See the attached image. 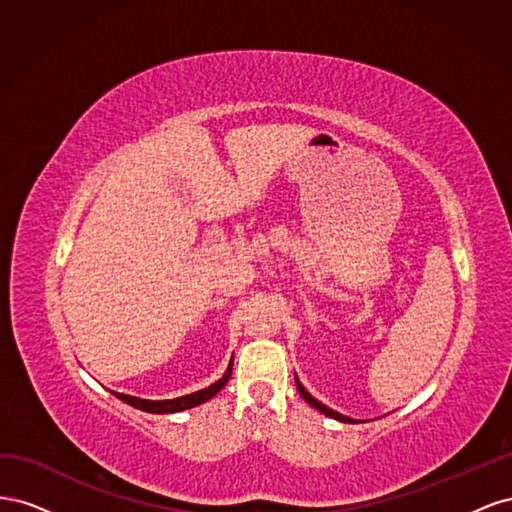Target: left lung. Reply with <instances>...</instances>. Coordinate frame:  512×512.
<instances>
[{
  "label": "left lung",
  "mask_w": 512,
  "mask_h": 512,
  "mask_svg": "<svg viewBox=\"0 0 512 512\" xmlns=\"http://www.w3.org/2000/svg\"><path fill=\"white\" fill-rule=\"evenodd\" d=\"M297 389H299V393H301V397L307 401L309 406H314L316 410H320L322 414H327V416H331V418H337V421H342V423H356L354 418H348V416H344V414H339V412H335V410H331V408H327L324 404H320L318 399H314L312 395H309L305 389H303V384L297 380Z\"/></svg>",
  "instance_id": "8db88e82"
}]
</instances>
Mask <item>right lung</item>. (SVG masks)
Returning <instances> with one entry per match:
<instances>
[{"label": "right lung", "instance_id": "obj_1", "mask_svg": "<svg viewBox=\"0 0 512 512\" xmlns=\"http://www.w3.org/2000/svg\"><path fill=\"white\" fill-rule=\"evenodd\" d=\"M230 374H232V363L228 365V371L226 374L215 382L211 386H207V389L198 391V393H192V395H183V397H177V399H164V401H149V399H138V397H130V395H123V393H115V397H119L121 401H126V404L138 408V410H145V412H151V414H170V412H181V410H188V408H194V406H200L205 404V401H209L213 395H218L226 382L230 380Z\"/></svg>", "mask_w": 512, "mask_h": 512}]
</instances>
